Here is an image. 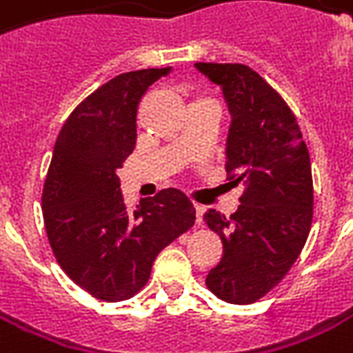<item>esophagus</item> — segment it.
<instances>
[{"label":"esophagus","instance_id":"esophagus-1","mask_svg":"<svg viewBox=\"0 0 353 353\" xmlns=\"http://www.w3.org/2000/svg\"><path fill=\"white\" fill-rule=\"evenodd\" d=\"M203 213H205V207L203 205H195V223L197 225L203 223Z\"/></svg>","mask_w":353,"mask_h":353}]
</instances>
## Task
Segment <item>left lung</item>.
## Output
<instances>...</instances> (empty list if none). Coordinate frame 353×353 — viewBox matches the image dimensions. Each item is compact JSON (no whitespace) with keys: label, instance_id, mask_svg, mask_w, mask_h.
<instances>
[{"label":"left lung","instance_id":"8db88e82","mask_svg":"<svg viewBox=\"0 0 353 353\" xmlns=\"http://www.w3.org/2000/svg\"><path fill=\"white\" fill-rule=\"evenodd\" d=\"M195 68L223 92L230 115L225 168L232 185H246L230 219L214 209L203 214L225 248L205 283L226 303L248 305L285 277L309 238V150L291 109L252 68L205 62Z\"/></svg>","mask_w":353,"mask_h":353}]
</instances>
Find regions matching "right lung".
<instances>
[{
    "label": "right lung",
    "instance_id": "right-lung-1",
    "mask_svg": "<svg viewBox=\"0 0 353 353\" xmlns=\"http://www.w3.org/2000/svg\"><path fill=\"white\" fill-rule=\"evenodd\" d=\"M172 68L109 79L68 117L44 181L46 236L56 261L83 291L125 301L146 285L156 256L195 223L193 203L162 189L125 207L117 170L137 146V109L146 90Z\"/></svg>",
    "mask_w": 353,
    "mask_h": 353
}]
</instances>
